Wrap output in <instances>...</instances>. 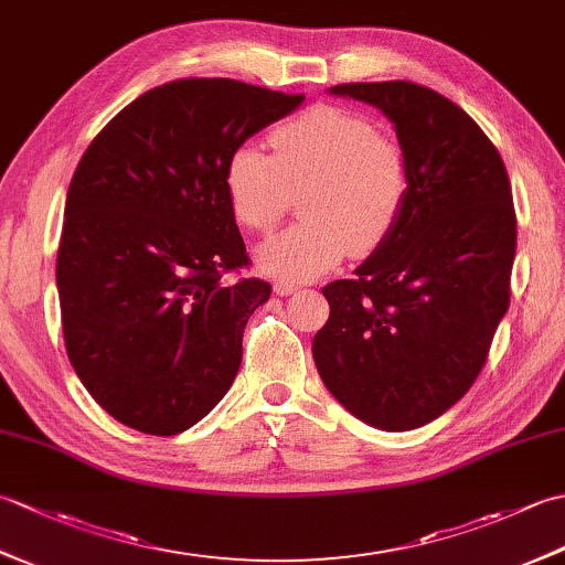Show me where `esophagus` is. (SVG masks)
Returning a JSON list of instances; mask_svg holds the SVG:
<instances>
[{"instance_id":"obj_1","label":"esophagus","mask_w":565,"mask_h":565,"mask_svg":"<svg viewBox=\"0 0 565 565\" xmlns=\"http://www.w3.org/2000/svg\"><path fill=\"white\" fill-rule=\"evenodd\" d=\"M298 289H301V286H296V284H291V281H276V284H274V294H279V296H291V294H296Z\"/></svg>"}]
</instances>
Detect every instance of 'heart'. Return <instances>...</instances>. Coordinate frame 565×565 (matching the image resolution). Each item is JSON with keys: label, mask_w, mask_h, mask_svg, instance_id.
Segmentation results:
<instances>
[{"label": "heart", "mask_w": 565, "mask_h": 565, "mask_svg": "<svg viewBox=\"0 0 565 565\" xmlns=\"http://www.w3.org/2000/svg\"><path fill=\"white\" fill-rule=\"evenodd\" d=\"M274 158L255 142L237 146L225 164V194L249 231L271 233L301 199L303 223L259 247L264 274L308 281L328 274L347 252L366 257L401 223L413 191L405 150L369 118L338 106H313L269 134Z\"/></svg>", "instance_id": "heart-1"}]
</instances>
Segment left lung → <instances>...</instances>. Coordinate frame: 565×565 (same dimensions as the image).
Returning <instances> with one entry per match:
<instances>
[{"label": "left lung", "mask_w": 565, "mask_h": 565, "mask_svg": "<svg viewBox=\"0 0 565 565\" xmlns=\"http://www.w3.org/2000/svg\"><path fill=\"white\" fill-rule=\"evenodd\" d=\"M386 114L411 160L413 191L391 237L328 284L313 340L328 391L388 431L423 427L473 386L510 306L518 218L500 152L454 102L423 84L330 89Z\"/></svg>", "instance_id": "8db88e82"}]
</instances>
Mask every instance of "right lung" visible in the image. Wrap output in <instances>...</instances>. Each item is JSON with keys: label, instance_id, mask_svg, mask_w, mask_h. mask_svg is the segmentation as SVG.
<instances>
[{"label": "right lung", "instance_id": "1", "mask_svg": "<svg viewBox=\"0 0 565 565\" xmlns=\"http://www.w3.org/2000/svg\"><path fill=\"white\" fill-rule=\"evenodd\" d=\"M301 102L237 79H174L82 154L55 264L63 338L84 388L121 425L179 435L233 386L271 286L225 276L249 267L225 164Z\"/></svg>", "mask_w": 565, "mask_h": 565}]
</instances>
